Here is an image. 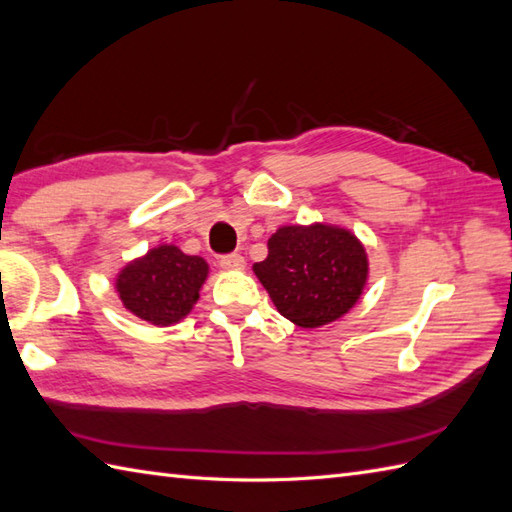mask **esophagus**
Here are the masks:
<instances>
[{"label":"esophagus","instance_id":"obj_1","mask_svg":"<svg viewBox=\"0 0 512 512\" xmlns=\"http://www.w3.org/2000/svg\"><path fill=\"white\" fill-rule=\"evenodd\" d=\"M219 265L223 269H243L245 267V258L241 254H226L219 258Z\"/></svg>","mask_w":512,"mask_h":512}]
</instances>
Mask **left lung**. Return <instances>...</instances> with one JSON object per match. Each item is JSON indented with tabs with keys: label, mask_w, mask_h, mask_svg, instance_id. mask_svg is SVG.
Here are the masks:
<instances>
[{
	"label": "left lung",
	"mask_w": 512,
	"mask_h": 512,
	"mask_svg": "<svg viewBox=\"0 0 512 512\" xmlns=\"http://www.w3.org/2000/svg\"><path fill=\"white\" fill-rule=\"evenodd\" d=\"M254 265L278 313L299 328H319L343 317L365 289L369 263L352 232L334 226H284Z\"/></svg>",
	"instance_id": "obj_1"
}]
</instances>
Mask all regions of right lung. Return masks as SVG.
Here are the masks:
<instances>
[{
  "instance_id": "1",
  "label": "right lung",
  "mask_w": 512,
  "mask_h": 512,
  "mask_svg": "<svg viewBox=\"0 0 512 512\" xmlns=\"http://www.w3.org/2000/svg\"><path fill=\"white\" fill-rule=\"evenodd\" d=\"M208 276L204 258L160 245L132 260L117 276V293L132 315L154 326H171L191 313Z\"/></svg>"
}]
</instances>
